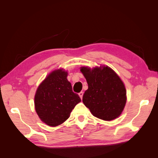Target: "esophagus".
<instances>
[{
    "instance_id": "1",
    "label": "esophagus",
    "mask_w": 158,
    "mask_h": 158,
    "mask_svg": "<svg viewBox=\"0 0 158 158\" xmlns=\"http://www.w3.org/2000/svg\"><path fill=\"white\" fill-rule=\"evenodd\" d=\"M78 95H79V96L80 97V98L82 99V97H83V92H80L78 94Z\"/></svg>"
}]
</instances>
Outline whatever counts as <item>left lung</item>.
<instances>
[{
	"mask_svg": "<svg viewBox=\"0 0 158 158\" xmlns=\"http://www.w3.org/2000/svg\"><path fill=\"white\" fill-rule=\"evenodd\" d=\"M88 89L82 102L94 117L111 121L121 114L127 102L126 89L118 75L108 66L82 67Z\"/></svg>",
	"mask_w": 158,
	"mask_h": 158,
	"instance_id": "8db88e82",
	"label": "left lung"
}]
</instances>
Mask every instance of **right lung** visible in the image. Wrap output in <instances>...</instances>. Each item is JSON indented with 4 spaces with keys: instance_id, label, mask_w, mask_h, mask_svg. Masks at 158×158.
Segmentation results:
<instances>
[{
    "instance_id": "1",
    "label": "right lung",
    "mask_w": 158,
    "mask_h": 158,
    "mask_svg": "<svg viewBox=\"0 0 158 158\" xmlns=\"http://www.w3.org/2000/svg\"><path fill=\"white\" fill-rule=\"evenodd\" d=\"M67 72L55 70L47 76L35 95V111L47 125L56 127L64 123L76 105L81 102L67 78Z\"/></svg>"
}]
</instances>
